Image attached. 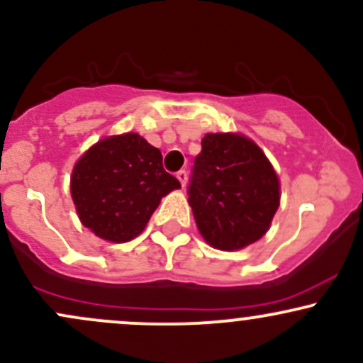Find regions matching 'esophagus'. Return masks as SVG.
<instances>
[{"instance_id":"esophagus-1","label":"esophagus","mask_w":363,"mask_h":363,"mask_svg":"<svg viewBox=\"0 0 363 363\" xmlns=\"http://www.w3.org/2000/svg\"><path fill=\"white\" fill-rule=\"evenodd\" d=\"M177 179H179V181H181L182 188H184L186 182H188V172H186V170H179L177 172Z\"/></svg>"}]
</instances>
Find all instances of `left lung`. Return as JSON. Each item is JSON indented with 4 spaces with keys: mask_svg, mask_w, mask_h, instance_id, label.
I'll use <instances>...</instances> for the list:
<instances>
[{
    "mask_svg": "<svg viewBox=\"0 0 363 363\" xmlns=\"http://www.w3.org/2000/svg\"><path fill=\"white\" fill-rule=\"evenodd\" d=\"M196 226L212 247L238 250L268 231L280 205L272 163L250 139L207 133L188 186Z\"/></svg>",
    "mask_w": 363,
    "mask_h": 363,
    "instance_id": "obj_1",
    "label": "left lung"
}]
</instances>
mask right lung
Wrapping results in <instances>:
<instances>
[{"mask_svg":"<svg viewBox=\"0 0 363 363\" xmlns=\"http://www.w3.org/2000/svg\"><path fill=\"white\" fill-rule=\"evenodd\" d=\"M181 182L163 169V156L137 133L108 137L91 146L71 175L79 220L108 242H128L146 228L162 198Z\"/></svg>","mask_w":363,"mask_h":363,"instance_id":"add662e5","label":"right lung"}]
</instances>
